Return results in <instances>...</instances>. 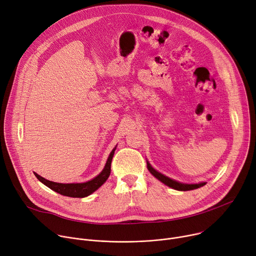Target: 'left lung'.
Segmentation results:
<instances>
[{"instance_id": "1", "label": "left lung", "mask_w": 256, "mask_h": 256, "mask_svg": "<svg viewBox=\"0 0 256 256\" xmlns=\"http://www.w3.org/2000/svg\"><path fill=\"white\" fill-rule=\"evenodd\" d=\"M146 165H148V171L152 173V175H154V178L160 180L161 182H163L164 184H166L169 188H172L174 190H196V188H199L203 186H205L207 182H199V184H184V182H176L168 176L160 173L159 171H156L154 168L152 167V165L150 164L148 161H146Z\"/></svg>"}]
</instances>
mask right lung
I'll list each match as a JSON object with an SVG mask.
<instances>
[{
	"instance_id": "add662e5",
	"label": "right lung",
	"mask_w": 256,
	"mask_h": 256,
	"mask_svg": "<svg viewBox=\"0 0 256 256\" xmlns=\"http://www.w3.org/2000/svg\"><path fill=\"white\" fill-rule=\"evenodd\" d=\"M116 148V146L110 152L102 171L97 176H95L94 178H92L91 180H88L86 182L60 184V182H54L45 180L38 173H36V172H34V173L36 175V178L42 184H44L46 186H48L49 188H51L52 190H54L58 194H60L62 196H72V198H85V196L91 194L96 190L100 188L108 178V176L110 174V164H112V156H114Z\"/></svg>"
}]
</instances>
